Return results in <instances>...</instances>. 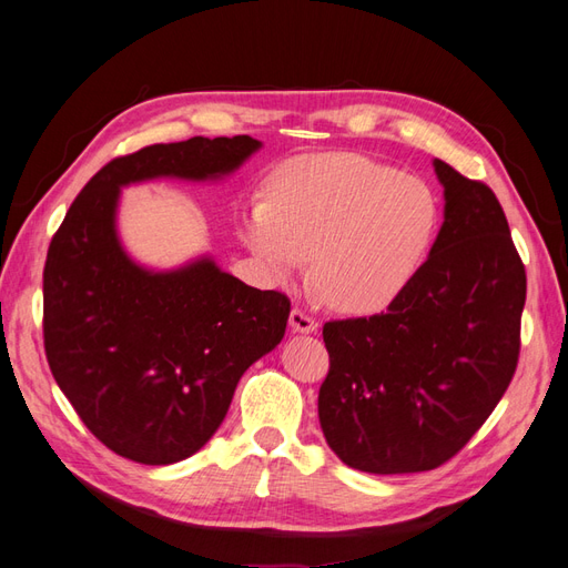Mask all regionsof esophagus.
Here are the masks:
<instances>
[{"mask_svg":"<svg viewBox=\"0 0 568 568\" xmlns=\"http://www.w3.org/2000/svg\"><path fill=\"white\" fill-rule=\"evenodd\" d=\"M290 328H293V333L310 335L318 328V323L310 314H304L302 310H293L290 312Z\"/></svg>","mask_w":568,"mask_h":568,"instance_id":"34e87169","label":"esophagus"}]
</instances>
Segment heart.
<instances>
[{
    "mask_svg": "<svg viewBox=\"0 0 568 568\" xmlns=\"http://www.w3.org/2000/svg\"><path fill=\"white\" fill-rule=\"evenodd\" d=\"M240 237L273 281H314L335 310L376 314L407 287L435 245L440 202L428 183L381 161L328 152L285 161L268 197L237 212Z\"/></svg>",
    "mask_w": 568,
    "mask_h": 568,
    "instance_id": "1",
    "label": "heart"
}]
</instances>
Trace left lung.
Instances as JSON below:
<instances>
[{"instance_id":"1","label":"left lung","mask_w":568,"mask_h":568,"mask_svg":"<svg viewBox=\"0 0 568 568\" xmlns=\"http://www.w3.org/2000/svg\"><path fill=\"white\" fill-rule=\"evenodd\" d=\"M445 221L416 278L368 318L328 321L318 420L356 471L418 474L471 440L521 347L526 268L495 192L440 159Z\"/></svg>"}]
</instances>
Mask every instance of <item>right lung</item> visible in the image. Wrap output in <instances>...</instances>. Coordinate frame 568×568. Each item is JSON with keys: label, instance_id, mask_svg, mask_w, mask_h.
<instances>
[{"label": "right lung", "instance_id": "add662e5", "mask_svg": "<svg viewBox=\"0 0 568 568\" xmlns=\"http://www.w3.org/2000/svg\"><path fill=\"white\" fill-rule=\"evenodd\" d=\"M258 150L250 135L190 138L113 159L52 237L47 362L97 440L125 459L166 466L202 449L242 374L283 339L290 300L245 285L209 254L142 266L119 235L121 190L159 178L216 183Z\"/></svg>", "mask_w": 568, "mask_h": 568}]
</instances>
